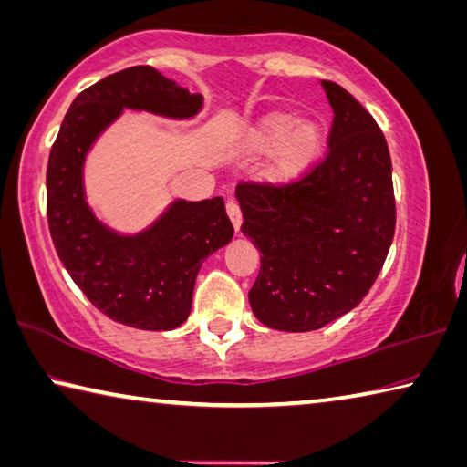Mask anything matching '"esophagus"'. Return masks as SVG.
Segmentation results:
<instances>
[{
	"label": "esophagus",
	"mask_w": 467,
	"mask_h": 467,
	"mask_svg": "<svg viewBox=\"0 0 467 467\" xmlns=\"http://www.w3.org/2000/svg\"><path fill=\"white\" fill-rule=\"evenodd\" d=\"M226 212H228V218L233 220V226H234V231L239 233V228H241V222H243V218H241V205L234 202V199H231V202H226Z\"/></svg>",
	"instance_id": "esophagus-1"
}]
</instances>
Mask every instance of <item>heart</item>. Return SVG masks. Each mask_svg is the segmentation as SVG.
I'll list each match as a JSON object with an SVG mask.
<instances>
[{
  "label": "heart",
  "instance_id": "heart-1",
  "mask_svg": "<svg viewBox=\"0 0 467 467\" xmlns=\"http://www.w3.org/2000/svg\"><path fill=\"white\" fill-rule=\"evenodd\" d=\"M324 132L317 122L306 120L295 124V116L286 112H270L247 130L245 147L251 153L268 151L265 179L286 184L301 179L320 158Z\"/></svg>",
  "mask_w": 467,
  "mask_h": 467
}]
</instances>
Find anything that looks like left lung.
<instances>
[{
	"mask_svg": "<svg viewBox=\"0 0 467 467\" xmlns=\"http://www.w3.org/2000/svg\"><path fill=\"white\" fill-rule=\"evenodd\" d=\"M322 87L335 112L324 158L293 182L236 184L241 231L262 251L251 309L286 332L322 328L358 306L395 234L387 139L349 91Z\"/></svg>",
	"mask_w": 467,
	"mask_h": 467,
	"instance_id": "8db88e82",
	"label": "left lung"
}]
</instances>
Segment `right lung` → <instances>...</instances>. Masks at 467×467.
Listing matches in <instances>:
<instances>
[{
  "mask_svg": "<svg viewBox=\"0 0 467 467\" xmlns=\"http://www.w3.org/2000/svg\"><path fill=\"white\" fill-rule=\"evenodd\" d=\"M122 108L191 118L202 95L151 68L132 66L101 78L72 101L47 161L51 241L74 283L112 320L140 330H172L187 320L203 260L233 239L224 199L176 202L151 228L120 236L85 203L83 161L95 137Z\"/></svg>",
  "mask_w": 467,
  "mask_h": 467,
  "instance_id": "add662e5",
  "label": "right lung"
}]
</instances>
